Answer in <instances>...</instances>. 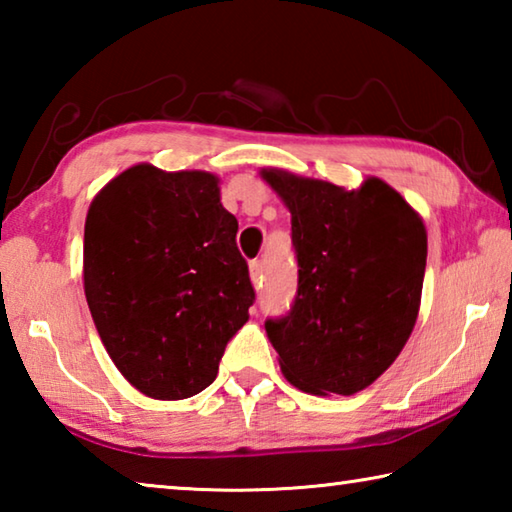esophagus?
Here are the masks:
<instances>
[{
    "label": "esophagus",
    "instance_id": "1",
    "mask_svg": "<svg viewBox=\"0 0 512 512\" xmlns=\"http://www.w3.org/2000/svg\"><path fill=\"white\" fill-rule=\"evenodd\" d=\"M250 280H253L255 287H259L264 280V264L259 262V259H255V262H250Z\"/></svg>",
    "mask_w": 512,
    "mask_h": 512
}]
</instances>
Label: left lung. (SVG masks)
I'll use <instances>...</instances> for the list:
<instances>
[{
  "label": "left lung",
  "instance_id": "obj_1",
  "mask_svg": "<svg viewBox=\"0 0 512 512\" xmlns=\"http://www.w3.org/2000/svg\"><path fill=\"white\" fill-rule=\"evenodd\" d=\"M291 212L298 293L266 334L282 375L314 395H354L397 359L418 318L427 230L379 178L359 189L264 169Z\"/></svg>",
  "mask_w": 512,
  "mask_h": 512
}]
</instances>
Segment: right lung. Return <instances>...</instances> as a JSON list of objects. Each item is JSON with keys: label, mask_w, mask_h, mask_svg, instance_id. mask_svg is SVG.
<instances>
[{"label": "right lung", "mask_w": 512, "mask_h": 512, "mask_svg": "<svg viewBox=\"0 0 512 512\" xmlns=\"http://www.w3.org/2000/svg\"><path fill=\"white\" fill-rule=\"evenodd\" d=\"M239 223L207 171L135 164L94 196L83 287L112 363L153 400H185L216 379L255 300Z\"/></svg>", "instance_id": "right-lung-1"}]
</instances>
